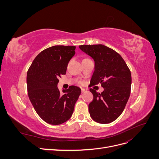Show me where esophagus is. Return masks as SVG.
Listing matches in <instances>:
<instances>
[{"label":"esophagus","instance_id":"1","mask_svg":"<svg viewBox=\"0 0 159 159\" xmlns=\"http://www.w3.org/2000/svg\"><path fill=\"white\" fill-rule=\"evenodd\" d=\"M81 92H82V93H84V91H85V89L84 88H81Z\"/></svg>","mask_w":159,"mask_h":159}]
</instances>
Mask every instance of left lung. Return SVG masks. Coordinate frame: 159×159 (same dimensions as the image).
<instances>
[{
    "label": "left lung",
    "instance_id": "left-lung-1",
    "mask_svg": "<svg viewBox=\"0 0 159 159\" xmlns=\"http://www.w3.org/2000/svg\"><path fill=\"white\" fill-rule=\"evenodd\" d=\"M80 49L94 61L90 86L102 84L101 93L93 89L89 104L90 116L95 122L107 124L116 120L125 107L131 93V74L125 61L117 52L102 44L81 45Z\"/></svg>",
    "mask_w": 159,
    "mask_h": 159
}]
</instances>
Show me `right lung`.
Wrapping results in <instances>:
<instances>
[{"label":"right lung","instance_id":"obj_1","mask_svg":"<svg viewBox=\"0 0 159 159\" xmlns=\"http://www.w3.org/2000/svg\"><path fill=\"white\" fill-rule=\"evenodd\" d=\"M75 46H54L41 52L27 72L28 97L38 115L50 125L68 121L74 112L81 89L71 85L60 93L58 78L66 74L69 61L75 54Z\"/></svg>","mask_w":159,"mask_h":159}]
</instances>
